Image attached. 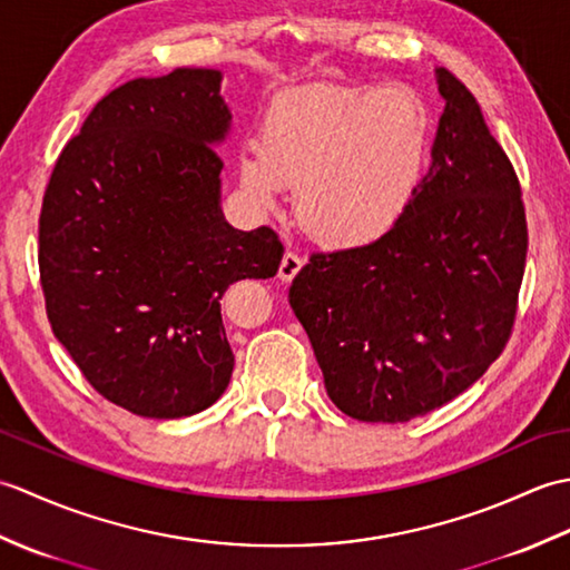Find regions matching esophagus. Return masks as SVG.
Segmentation results:
<instances>
[{"label":"esophagus","mask_w":570,"mask_h":570,"mask_svg":"<svg viewBox=\"0 0 570 570\" xmlns=\"http://www.w3.org/2000/svg\"><path fill=\"white\" fill-rule=\"evenodd\" d=\"M301 266H304V259H301L296 252L286 249L284 257H282V264H278V278H282V282H292V278L298 274Z\"/></svg>","instance_id":"esophagus-1"}]
</instances>
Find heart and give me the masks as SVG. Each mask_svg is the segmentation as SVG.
I'll use <instances>...</instances> for the list:
<instances>
[{"instance_id":"heart-1","label":"heart","mask_w":570,"mask_h":570,"mask_svg":"<svg viewBox=\"0 0 570 570\" xmlns=\"http://www.w3.org/2000/svg\"><path fill=\"white\" fill-rule=\"evenodd\" d=\"M429 110L406 85H311L278 95L257 147L239 151L242 193L269 210L294 186L298 225L325 247L377 242L402 220L429 159Z\"/></svg>"}]
</instances>
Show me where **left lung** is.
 Wrapping results in <instances>:
<instances>
[{"label": "left lung", "instance_id": "1", "mask_svg": "<svg viewBox=\"0 0 570 570\" xmlns=\"http://www.w3.org/2000/svg\"><path fill=\"white\" fill-rule=\"evenodd\" d=\"M445 107L402 220L362 247L316 252L288 288L343 414L404 423L463 394L512 335L527 215L512 161L472 92L435 70Z\"/></svg>", "mask_w": 570, "mask_h": 570}]
</instances>
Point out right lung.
I'll return each instance as SVG.
<instances>
[{"instance_id":"obj_1","label":"right lung","mask_w":570,"mask_h":570,"mask_svg":"<svg viewBox=\"0 0 570 570\" xmlns=\"http://www.w3.org/2000/svg\"><path fill=\"white\" fill-rule=\"evenodd\" d=\"M223 72L176 68L119 85L53 166L39 269L53 335L107 402L147 419L208 409L233 377L220 298L278 272L272 227L220 210Z\"/></svg>"}]
</instances>
